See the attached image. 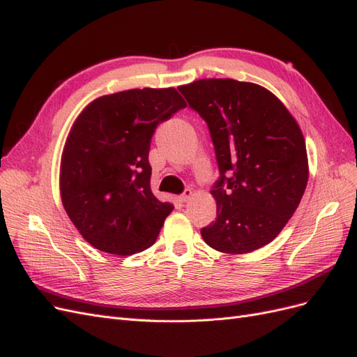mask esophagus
Returning a JSON list of instances; mask_svg holds the SVG:
<instances>
[{"mask_svg": "<svg viewBox=\"0 0 357 357\" xmlns=\"http://www.w3.org/2000/svg\"><path fill=\"white\" fill-rule=\"evenodd\" d=\"M192 195H193L192 189H186V190L183 192L181 195H180V201H181V202H188V201L192 198Z\"/></svg>", "mask_w": 357, "mask_h": 357, "instance_id": "1", "label": "esophagus"}]
</instances>
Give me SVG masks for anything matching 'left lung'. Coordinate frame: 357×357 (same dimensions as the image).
I'll return each mask as SVG.
<instances>
[{
    "mask_svg": "<svg viewBox=\"0 0 357 357\" xmlns=\"http://www.w3.org/2000/svg\"><path fill=\"white\" fill-rule=\"evenodd\" d=\"M178 91L207 122L220 171L211 190L218 218L201 229L204 241L231 255L269 244L296 211L308 181L295 117L256 83L202 79Z\"/></svg>",
    "mask_w": 357,
    "mask_h": 357,
    "instance_id": "left-lung-1",
    "label": "left lung"
}]
</instances>
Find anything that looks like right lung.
Returning <instances> with one entry per match:
<instances>
[{
  "label": "right lung",
  "mask_w": 357,
  "mask_h": 357,
  "mask_svg": "<svg viewBox=\"0 0 357 357\" xmlns=\"http://www.w3.org/2000/svg\"><path fill=\"white\" fill-rule=\"evenodd\" d=\"M185 107L174 88L129 89L100 96L75 119L59 189L70 220L95 248L128 256L155 244L174 205L150 189V142Z\"/></svg>",
  "instance_id": "right-lung-1"
}]
</instances>
